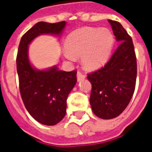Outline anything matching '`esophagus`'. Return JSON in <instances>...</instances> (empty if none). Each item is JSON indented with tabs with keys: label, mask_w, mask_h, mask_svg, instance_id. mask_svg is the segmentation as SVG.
<instances>
[{
	"label": "esophagus",
	"mask_w": 152,
	"mask_h": 152,
	"mask_svg": "<svg viewBox=\"0 0 152 152\" xmlns=\"http://www.w3.org/2000/svg\"><path fill=\"white\" fill-rule=\"evenodd\" d=\"M76 76H77V80H78V81H80V80H84L86 78V76H85L82 72H77V75H76Z\"/></svg>",
	"instance_id": "esophagus-1"
}]
</instances>
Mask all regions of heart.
Listing matches in <instances>:
<instances>
[{
  "instance_id": "b5f03b06",
  "label": "heart",
  "mask_w": 152,
  "mask_h": 152,
  "mask_svg": "<svg viewBox=\"0 0 152 152\" xmlns=\"http://www.w3.org/2000/svg\"><path fill=\"white\" fill-rule=\"evenodd\" d=\"M113 44L114 37L107 28H80L66 37L63 56L70 61L81 57L86 69L96 70L108 60Z\"/></svg>"
}]
</instances>
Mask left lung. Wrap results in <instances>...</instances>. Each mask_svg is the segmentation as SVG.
I'll return each mask as SVG.
<instances>
[{
  "instance_id": "8db88e82",
  "label": "left lung",
  "mask_w": 152,
  "mask_h": 152,
  "mask_svg": "<svg viewBox=\"0 0 152 152\" xmlns=\"http://www.w3.org/2000/svg\"><path fill=\"white\" fill-rule=\"evenodd\" d=\"M119 42L105 66L87 78L92 85L89 102L93 112L101 119L117 117L127 107L134 94L137 59L132 38L119 22L109 19Z\"/></svg>"
}]
</instances>
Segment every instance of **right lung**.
<instances>
[{
    "label": "right lung",
    "instance_id": "right-lung-1",
    "mask_svg": "<svg viewBox=\"0 0 152 152\" xmlns=\"http://www.w3.org/2000/svg\"><path fill=\"white\" fill-rule=\"evenodd\" d=\"M66 22H39L21 38L16 58L19 90L29 114L39 123L54 125L66 115V99L76 83V71H60L57 66L38 70L30 63L28 45L43 34L61 36Z\"/></svg>",
    "mask_w": 152,
    "mask_h": 152
}]
</instances>
